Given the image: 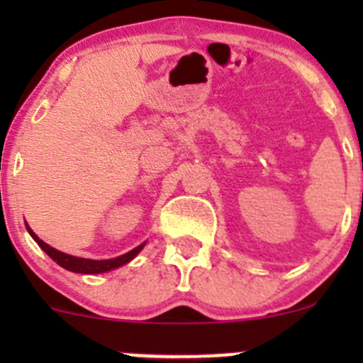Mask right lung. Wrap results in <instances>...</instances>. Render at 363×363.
Returning <instances> with one entry per match:
<instances>
[{
	"label": "right lung",
	"instance_id": "right-lung-1",
	"mask_svg": "<svg viewBox=\"0 0 363 363\" xmlns=\"http://www.w3.org/2000/svg\"><path fill=\"white\" fill-rule=\"evenodd\" d=\"M28 232L29 235L36 240V244H38V246L42 247V250L45 251L47 255L57 263V265H61L63 269L69 270V272H79V274H101V272H107V270L117 269V267L124 265V263H128L130 259H133L135 256L138 255V251L145 246V244H140V246L135 247V250L128 251L126 255L117 256V258H112V259H86V258H77V256H72V255H67V252L54 250V247H50L49 244L43 242L38 235H35L29 226H28Z\"/></svg>",
	"mask_w": 363,
	"mask_h": 363
}]
</instances>
